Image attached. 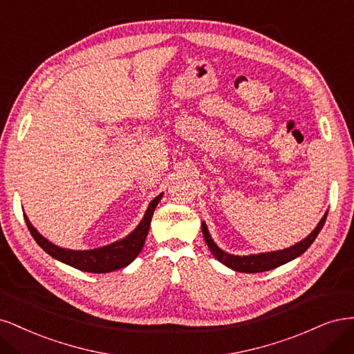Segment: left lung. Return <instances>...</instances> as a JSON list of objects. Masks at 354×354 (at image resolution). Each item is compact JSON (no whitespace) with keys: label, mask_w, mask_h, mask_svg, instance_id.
<instances>
[{"label":"left lung","mask_w":354,"mask_h":354,"mask_svg":"<svg viewBox=\"0 0 354 354\" xmlns=\"http://www.w3.org/2000/svg\"><path fill=\"white\" fill-rule=\"evenodd\" d=\"M326 214H328V212L322 216V219L319 221V223L316 225L315 230L309 235H307L304 239H301L300 243L294 244L288 248L277 250V252L248 254V256H235V254H230V253L223 252V250L221 247H218V244L213 241V238H212V235L207 230V225L204 222H201V231H203L204 241H206L212 254L216 259H218L222 265L231 268L235 272L256 273V272H265V270L275 269V268L288 263V261L301 256L306 252V250L312 245V243L316 239L317 234L321 232V230L325 225V221H326Z\"/></svg>","instance_id":"obj_1"}]
</instances>
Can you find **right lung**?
<instances>
[{
    "instance_id": "obj_1",
    "label": "right lung",
    "mask_w": 354,
    "mask_h": 354,
    "mask_svg": "<svg viewBox=\"0 0 354 354\" xmlns=\"http://www.w3.org/2000/svg\"><path fill=\"white\" fill-rule=\"evenodd\" d=\"M162 197H163V192L158 194L154 200H151V203L148 204V207L144 213V218L138 225H136V227L129 235L119 239V241H115L100 248H93V250H69V248L55 245L51 241H48L47 238H44L35 227L32 226L26 214H25V222L29 227L33 239L38 243V245L44 250L45 253H48L55 260H59L62 263H66L84 272L107 273V272L127 268L128 265L132 263L135 257L141 253L148 230H150L153 213L157 207L158 201L162 200Z\"/></svg>"
}]
</instances>
